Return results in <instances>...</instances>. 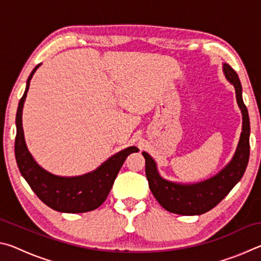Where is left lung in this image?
I'll return each instance as SVG.
<instances>
[{
    "label": "left lung",
    "mask_w": 261,
    "mask_h": 261,
    "mask_svg": "<svg viewBox=\"0 0 261 261\" xmlns=\"http://www.w3.org/2000/svg\"><path fill=\"white\" fill-rule=\"evenodd\" d=\"M223 74L235 87L237 105L241 109L243 124L240 141L228 165L218 174L197 183H178L163 178L156 162L148 153L143 152L146 162V177L149 189L159 204L171 213L179 215H200L219 204L245 173L250 156V120L242 96V85L230 65L223 64Z\"/></svg>",
    "instance_id": "left-lung-1"
}]
</instances>
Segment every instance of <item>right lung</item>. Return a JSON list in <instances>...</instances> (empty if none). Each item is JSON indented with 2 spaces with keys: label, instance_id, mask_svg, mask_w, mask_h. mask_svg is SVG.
I'll use <instances>...</instances> for the list:
<instances>
[{
  "label": "right lung",
  "instance_id": "right-lung-1",
  "mask_svg": "<svg viewBox=\"0 0 261 261\" xmlns=\"http://www.w3.org/2000/svg\"><path fill=\"white\" fill-rule=\"evenodd\" d=\"M40 65L38 64L29 76L25 92L17 109V135L15 141L17 166L21 176L26 179L39 199L50 208L62 213H85L93 211L107 199L114 180L127 155L138 152L139 149L135 146L126 147L107 159L93 171L79 176H57L43 169L34 160L26 146L21 123V115L30 82Z\"/></svg>",
  "mask_w": 261,
  "mask_h": 261
}]
</instances>
